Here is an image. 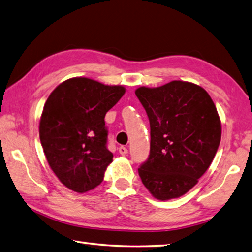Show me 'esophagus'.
<instances>
[{
  "mask_svg": "<svg viewBox=\"0 0 252 252\" xmlns=\"http://www.w3.org/2000/svg\"><path fill=\"white\" fill-rule=\"evenodd\" d=\"M119 153H120L121 155H125L127 153V149L126 148V146H120V148H119Z\"/></svg>",
  "mask_w": 252,
  "mask_h": 252,
  "instance_id": "1",
  "label": "esophagus"
}]
</instances>
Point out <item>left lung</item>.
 Masks as SVG:
<instances>
[{
  "mask_svg": "<svg viewBox=\"0 0 252 252\" xmlns=\"http://www.w3.org/2000/svg\"><path fill=\"white\" fill-rule=\"evenodd\" d=\"M135 94L150 121L148 159L139 167L143 185L155 198H177L197 184L216 155L220 119L206 90L174 80Z\"/></svg>",
  "mask_w": 252,
  "mask_h": 252,
  "instance_id": "obj_1",
  "label": "left lung"
}]
</instances>
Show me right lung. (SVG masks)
I'll use <instances>...</instances> for the list:
<instances>
[{
    "label": "right lung",
    "mask_w": 252,
    "mask_h": 252,
    "mask_svg": "<svg viewBox=\"0 0 252 252\" xmlns=\"http://www.w3.org/2000/svg\"><path fill=\"white\" fill-rule=\"evenodd\" d=\"M125 93L122 86L78 77L49 94L40 117V143L50 168L71 190L85 193L103 181L113 158L104 117Z\"/></svg>",
    "instance_id": "1"
}]
</instances>
